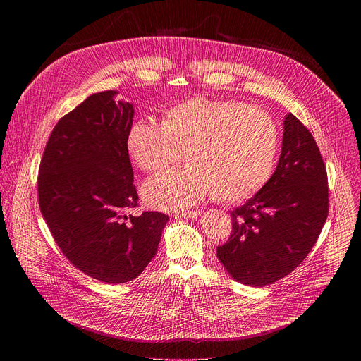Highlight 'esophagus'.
<instances>
[{"label":"esophagus","mask_w":361,"mask_h":361,"mask_svg":"<svg viewBox=\"0 0 361 361\" xmlns=\"http://www.w3.org/2000/svg\"><path fill=\"white\" fill-rule=\"evenodd\" d=\"M200 215H202L200 211H190V212L177 214L176 216H177V218H184V219H195V218H199Z\"/></svg>","instance_id":"obj_1"}]
</instances>
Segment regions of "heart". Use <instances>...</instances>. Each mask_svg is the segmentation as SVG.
Here are the masks:
<instances>
[{"instance_id": "b5f03b06", "label": "heart", "mask_w": 361, "mask_h": 361, "mask_svg": "<svg viewBox=\"0 0 361 361\" xmlns=\"http://www.w3.org/2000/svg\"><path fill=\"white\" fill-rule=\"evenodd\" d=\"M278 128L269 114L244 102L193 98L168 108L161 127L137 120L127 131L131 161L147 173H159L181 159L188 166L149 180L146 204L183 211L215 196L225 203L253 197L274 173Z\"/></svg>"}]
</instances>
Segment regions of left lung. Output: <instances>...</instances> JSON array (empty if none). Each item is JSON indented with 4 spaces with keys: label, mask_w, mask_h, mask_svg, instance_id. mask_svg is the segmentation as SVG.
I'll return each mask as SVG.
<instances>
[{
    "label": "left lung",
    "mask_w": 361,
    "mask_h": 361,
    "mask_svg": "<svg viewBox=\"0 0 361 361\" xmlns=\"http://www.w3.org/2000/svg\"><path fill=\"white\" fill-rule=\"evenodd\" d=\"M231 216L233 234L216 256L244 286H269L310 253L328 218V176L312 133L291 112L275 173Z\"/></svg>",
    "instance_id": "left-lung-1"
}]
</instances>
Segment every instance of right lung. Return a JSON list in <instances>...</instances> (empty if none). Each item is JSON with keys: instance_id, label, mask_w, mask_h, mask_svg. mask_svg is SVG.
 Masks as SVG:
<instances>
[{"instance_id": "add662e5", "label": "right lung", "mask_w": 361, "mask_h": 361, "mask_svg": "<svg viewBox=\"0 0 361 361\" xmlns=\"http://www.w3.org/2000/svg\"><path fill=\"white\" fill-rule=\"evenodd\" d=\"M117 90L87 97L54 127L37 177L41 212L75 268L106 283L137 278L158 252L168 215L137 206L126 147L135 108Z\"/></svg>"}]
</instances>
